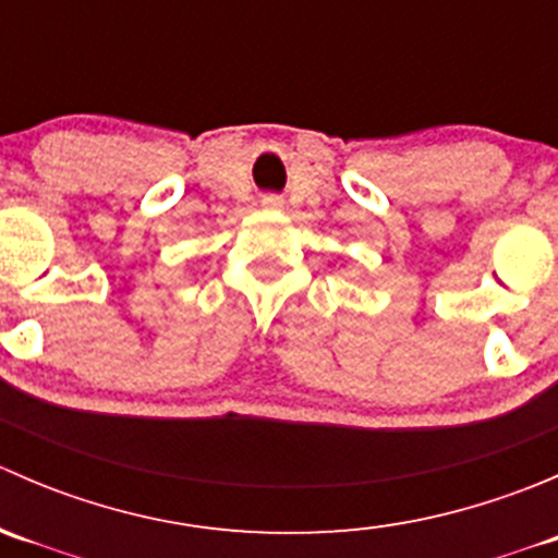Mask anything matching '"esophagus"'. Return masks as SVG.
<instances>
[{
  "mask_svg": "<svg viewBox=\"0 0 558 558\" xmlns=\"http://www.w3.org/2000/svg\"><path fill=\"white\" fill-rule=\"evenodd\" d=\"M264 207H269V210H278V207H283V199L275 194H269V196H264Z\"/></svg>",
  "mask_w": 558,
  "mask_h": 558,
  "instance_id": "34e87169",
  "label": "esophagus"
}]
</instances>
